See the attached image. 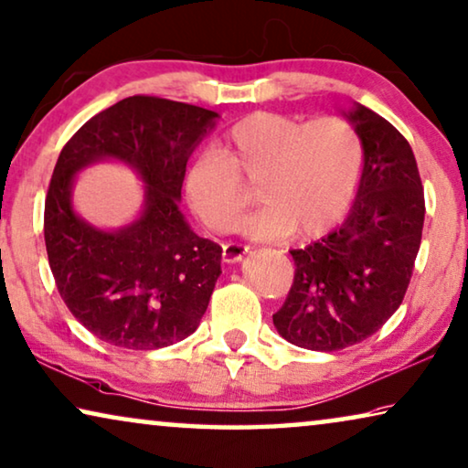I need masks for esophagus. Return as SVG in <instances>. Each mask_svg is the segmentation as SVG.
Here are the masks:
<instances>
[{"mask_svg": "<svg viewBox=\"0 0 468 468\" xmlns=\"http://www.w3.org/2000/svg\"><path fill=\"white\" fill-rule=\"evenodd\" d=\"M246 254L248 246H241V243H225V246H222V261L229 264L239 262Z\"/></svg>", "mask_w": 468, "mask_h": 468, "instance_id": "obj_1", "label": "esophagus"}]
</instances>
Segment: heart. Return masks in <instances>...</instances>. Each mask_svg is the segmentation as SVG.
Listing matches in <instances>:
<instances>
[{
  "instance_id": "b5f03b06",
  "label": "heart",
  "mask_w": 468,
  "mask_h": 468,
  "mask_svg": "<svg viewBox=\"0 0 468 468\" xmlns=\"http://www.w3.org/2000/svg\"><path fill=\"white\" fill-rule=\"evenodd\" d=\"M364 172L359 132L340 117L301 122L254 113L227 132L220 151L206 149L186 165L183 189L195 214L212 231H229L256 185L261 210L241 222V233L271 241L322 235L351 207Z\"/></svg>"
}]
</instances>
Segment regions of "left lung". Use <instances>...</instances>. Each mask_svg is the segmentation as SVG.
<instances>
[{"label": "left lung", "mask_w": 468, "mask_h": 468, "mask_svg": "<svg viewBox=\"0 0 468 468\" xmlns=\"http://www.w3.org/2000/svg\"><path fill=\"white\" fill-rule=\"evenodd\" d=\"M364 143V172L343 225L303 250L273 315L279 336L309 351H340L378 332L406 296L424 225L412 146L364 104L345 111Z\"/></svg>", "instance_id": "left-lung-1"}]
</instances>
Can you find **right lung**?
<instances>
[{"label": "right lung", "instance_id": "right-lung-1", "mask_svg": "<svg viewBox=\"0 0 468 468\" xmlns=\"http://www.w3.org/2000/svg\"><path fill=\"white\" fill-rule=\"evenodd\" d=\"M210 109L130 96L75 132L54 165L44 237L56 288L78 322L104 343L155 351L197 330L220 277L222 248L180 212L191 153L218 120ZM101 161L128 165L144 183V207L120 229L74 210V178Z\"/></svg>", "mask_w": 468, "mask_h": 468}]
</instances>
